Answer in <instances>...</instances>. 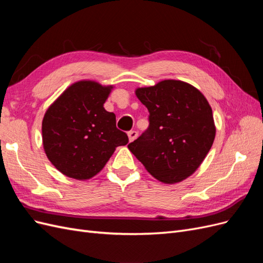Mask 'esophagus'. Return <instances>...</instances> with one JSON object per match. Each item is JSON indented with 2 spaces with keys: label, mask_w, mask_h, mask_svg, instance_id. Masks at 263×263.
Returning <instances> with one entry per match:
<instances>
[{
  "label": "esophagus",
  "mask_w": 263,
  "mask_h": 263,
  "mask_svg": "<svg viewBox=\"0 0 263 263\" xmlns=\"http://www.w3.org/2000/svg\"><path fill=\"white\" fill-rule=\"evenodd\" d=\"M138 136V133L136 130H130L128 132V138H129V141H134L135 139L137 138Z\"/></svg>",
  "instance_id": "34e87169"
}]
</instances>
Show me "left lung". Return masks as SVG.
<instances>
[{"instance_id": "1", "label": "left lung", "mask_w": 263, "mask_h": 263, "mask_svg": "<svg viewBox=\"0 0 263 263\" xmlns=\"http://www.w3.org/2000/svg\"><path fill=\"white\" fill-rule=\"evenodd\" d=\"M135 93L148 108L149 127L128 145L130 153L163 183L173 184L192 176L216 134L208 100L180 80H163Z\"/></svg>"}]
</instances>
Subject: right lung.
I'll list each match as a JSON object with an SVG mask.
<instances>
[{
  "mask_svg": "<svg viewBox=\"0 0 263 263\" xmlns=\"http://www.w3.org/2000/svg\"><path fill=\"white\" fill-rule=\"evenodd\" d=\"M113 85L91 80L71 84L46 110L43 145L49 161L65 176L87 180L98 174L118 146L128 144L104 103Z\"/></svg>",
  "mask_w": 263,
  "mask_h": 263,
  "instance_id": "add662e5",
  "label": "right lung"
}]
</instances>
